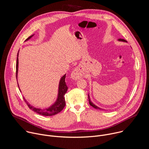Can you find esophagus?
<instances>
[{
  "mask_svg": "<svg viewBox=\"0 0 149 149\" xmlns=\"http://www.w3.org/2000/svg\"><path fill=\"white\" fill-rule=\"evenodd\" d=\"M83 75H84V74H83V73L82 72V70L80 67L75 68L71 74L72 78L75 80L81 78V77H83Z\"/></svg>",
  "mask_w": 149,
  "mask_h": 149,
  "instance_id": "1",
  "label": "esophagus"
}]
</instances>
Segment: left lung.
<instances>
[{"instance_id":"left-lung-1","label":"left lung","mask_w":149,"mask_h":149,"mask_svg":"<svg viewBox=\"0 0 149 149\" xmlns=\"http://www.w3.org/2000/svg\"><path fill=\"white\" fill-rule=\"evenodd\" d=\"M119 41H126H126L125 40H124V39H122V38H119ZM88 100H89V105H91V106H92V107H93L94 108H96V109H101L100 108H98V107H97L96 105H95L91 101V100H90V98H89V95H88Z\"/></svg>"}]
</instances>
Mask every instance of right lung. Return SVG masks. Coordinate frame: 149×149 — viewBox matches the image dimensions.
I'll return each instance as SVG.
<instances>
[{
    "label": "right lung",
    "mask_w": 149,
    "mask_h": 149,
    "mask_svg": "<svg viewBox=\"0 0 149 149\" xmlns=\"http://www.w3.org/2000/svg\"><path fill=\"white\" fill-rule=\"evenodd\" d=\"M33 36H31L29 37L26 41L29 40ZM18 64H19V60H18V53H17V61H16V78L17 76V71H18ZM65 74L61 79L60 81V84H59V90H58V98L57 100L56 101V103L53 104L52 107H49L47 109H38L34 107H33L32 106H30L28 102L26 101L25 99L23 97L24 101L27 104V106L29 108L33 111L34 112L43 116H53L55 115L59 112H60L65 107V97L64 95L65 93L67 91L68 87L66 85L65 83ZM18 84V83H17Z\"/></svg>",
    "instance_id": "1"
}]
</instances>
